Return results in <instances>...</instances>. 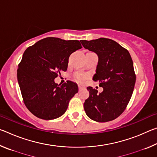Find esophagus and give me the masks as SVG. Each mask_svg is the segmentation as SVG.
I'll return each instance as SVG.
<instances>
[{
  "instance_id": "obj_1",
  "label": "esophagus",
  "mask_w": 157,
  "mask_h": 157,
  "mask_svg": "<svg viewBox=\"0 0 157 157\" xmlns=\"http://www.w3.org/2000/svg\"><path fill=\"white\" fill-rule=\"evenodd\" d=\"M78 88H79V90H81V89H83V86H82V85H80V84H79V85H78Z\"/></svg>"
}]
</instances>
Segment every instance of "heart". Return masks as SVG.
<instances>
[{"mask_svg": "<svg viewBox=\"0 0 157 157\" xmlns=\"http://www.w3.org/2000/svg\"><path fill=\"white\" fill-rule=\"evenodd\" d=\"M75 78L77 79H78V80L82 81L84 80V79L87 78V75L83 73H76L75 75Z\"/></svg>", "mask_w": 157, "mask_h": 157, "instance_id": "obj_1", "label": "heart"}]
</instances>
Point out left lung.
<instances>
[{"instance_id": "obj_1", "label": "left lung", "mask_w": 157, "mask_h": 157, "mask_svg": "<svg viewBox=\"0 0 157 157\" xmlns=\"http://www.w3.org/2000/svg\"><path fill=\"white\" fill-rule=\"evenodd\" d=\"M80 41L84 48L98 55L93 79L103 88L98 94L96 89L87 87L89 97L84 103L85 112L96 122L113 121L125 109L134 91L136 75L132 57L128 50L109 39Z\"/></svg>"}]
</instances>
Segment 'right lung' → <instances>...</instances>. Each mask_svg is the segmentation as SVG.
Returning <instances> with one entry per match:
<instances>
[{"mask_svg":"<svg viewBox=\"0 0 157 157\" xmlns=\"http://www.w3.org/2000/svg\"><path fill=\"white\" fill-rule=\"evenodd\" d=\"M81 48L78 40L47 37L23 53L18 82L26 107L37 118L52 120L66 112L69 101L78 92V84L68 80L58 85L55 79L67 70L69 56Z\"/></svg>","mask_w":157,"mask_h":157,"instance_id":"right-lung-1","label":"right lung"}]
</instances>
